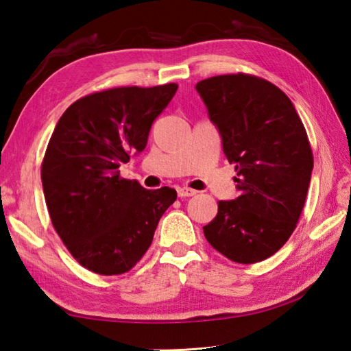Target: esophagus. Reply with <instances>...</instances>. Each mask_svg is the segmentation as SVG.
<instances>
[{
  "label": "esophagus",
  "mask_w": 351,
  "mask_h": 351,
  "mask_svg": "<svg viewBox=\"0 0 351 351\" xmlns=\"http://www.w3.org/2000/svg\"><path fill=\"white\" fill-rule=\"evenodd\" d=\"M196 193H197L196 190L189 189V187H180V189H178V196H180V197H191V196H195Z\"/></svg>",
  "instance_id": "34e87169"
}]
</instances>
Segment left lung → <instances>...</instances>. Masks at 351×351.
I'll list each match as a JSON object with an SVG mask.
<instances>
[{
	"mask_svg": "<svg viewBox=\"0 0 351 351\" xmlns=\"http://www.w3.org/2000/svg\"><path fill=\"white\" fill-rule=\"evenodd\" d=\"M196 90L240 191L220 200L204 234L234 263H259L288 241L304 206L314 167L306 130L288 96L263 78L219 75L199 81Z\"/></svg>",
	"mask_w": 351,
	"mask_h": 351,
	"instance_id": "1",
	"label": "left lung"
}]
</instances>
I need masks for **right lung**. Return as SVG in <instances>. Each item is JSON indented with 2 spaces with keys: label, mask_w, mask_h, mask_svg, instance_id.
<instances>
[{
  "label": "right lung",
  "mask_w": 351,
  "mask_h": 351,
  "mask_svg": "<svg viewBox=\"0 0 351 351\" xmlns=\"http://www.w3.org/2000/svg\"><path fill=\"white\" fill-rule=\"evenodd\" d=\"M176 84L117 87L73 102L57 122L42 162L52 226L78 263L98 274L130 271L154 240L176 190H146L119 167L146 147Z\"/></svg>",
  "instance_id": "1"
}]
</instances>
